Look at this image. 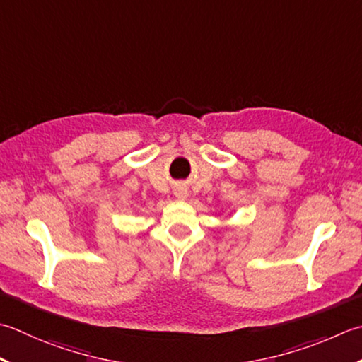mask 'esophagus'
<instances>
[{
    "mask_svg": "<svg viewBox=\"0 0 362 362\" xmlns=\"http://www.w3.org/2000/svg\"><path fill=\"white\" fill-rule=\"evenodd\" d=\"M177 197H179V199H185V197H187V189L185 188L177 189Z\"/></svg>",
    "mask_w": 362,
    "mask_h": 362,
    "instance_id": "obj_1",
    "label": "esophagus"
}]
</instances>
